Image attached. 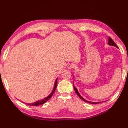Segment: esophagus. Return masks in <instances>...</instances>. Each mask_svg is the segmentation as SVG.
Segmentation results:
<instances>
[{
    "instance_id": "esophagus-1",
    "label": "esophagus",
    "mask_w": 128,
    "mask_h": 128,
    "mask_svg": "<svg viewBox=\"0 0 128 128\" xmlns=\"http://www.w3.org/2000/svg\"><path fill=\"white\" fill-rule=\"evenodd\" d=\"M67 68H68V69H71L73 68H74V66L72 64H69L68 65Z\"/></svg>"
}]
</instances>
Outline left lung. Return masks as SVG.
<instances>
[{"instance_id": "1", "label": "left lung", "mask_w": 128, "mask_h": 128, "mask_svg": "<svg viewBox=\"0 0 128 128\" xmlns=\"http://www.w3.org/2000/svg\"><path fill=\"white\" fill-rule=\"evenodd\" d=\"M108 45H110V46H114V47H116V48H118V47L117 46V45H116V43H114V42L113 41V40H112V38H110V37H109V38H108ZM73 86H74V90H75V91L76 93V94L78 95V96L79 97L81 100H83L84 101H85V102H88V103H91V104H97V103H101V102H91V101H88V100H86L85 98H83L82 96H81L80 94H79V92H78L77 88H76L75 87V86H74V84H73Z\"/></svg>"}]
</instances>
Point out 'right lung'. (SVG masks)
<instances>
[{
  "label": "right lung",
  "instance_id": "1",
  "mask_svg": "<svg viewBox=\"0 0 128 128\" xmlns=\"http://www.w3.org/2000/svg\"><path fill=\"white\" fill-rule=\"evenodd\" d=\"M57 80H58V78H56V80L55 82H54V88L52 91L51 93L48 95L47 97H45L44 98H43L42 100H37V101L34 102V103H27V104H28L29 106H39L40 104H42L43 103H46L47 101L50 100V97L52 96V95L53 94L54 91H55L56 89V86H57V84H58V82H57Z\"/></svg>",
  "mask_w": 128,
  "mask_h": 128
}]
</instances>
